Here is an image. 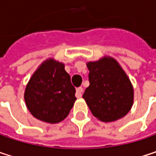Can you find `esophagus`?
I'll return each mask as SVG.
<instances>
[{"label": "esophagus", "mask_w": 156, "mask_h": 156, "mask_svg": "<svg viewBox=\"0 0 156 156\" xmlns=\"http://www.w3.org/2000/svg\"><path fill=\"white\" fill-rule=\"evenodd\" d=\"M82 92H83V88L81 87H79L77 88V92H76V97L78 98H80L82 97Z\"/></svg>", "instance_id": "esophagus-1"}]
</instances>
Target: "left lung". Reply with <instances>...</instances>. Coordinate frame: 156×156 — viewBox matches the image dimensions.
<instances>
[{"label": "left lung", "mask_w": 156, "mask_h": 156, "mask_svg": "<svg viewBox=\"0 0 156 156\" xmlns=\"http://www.w3.org/2000/svg\"><path fill=\"white\" fill-rule=\"evenodd\" d=\"M89 86L83 98L95 117L113 122L124 117L134 103L133 85L119 63L105 56L87 63Z\"/></svg>", "instance_id": "1"}]
</instances>
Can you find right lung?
<instances>
[{
    "mask_svg": "<svg viewBox=\"0 0 156 156\" xmlns=\"http://www.w3.org/2000/svg\"><path fill=\"white\" fill-rule=\"evenodd\" d=\"M75 93L64 63L49 58L30 78L24 99L27 108L35 118L56 124L69 115L77 99Z\"/></svg>",
    "mask_w": 156,
    "mask_h": 156,
    "instance_id": "1",
    "label": "right lung"
}]
</instances>
